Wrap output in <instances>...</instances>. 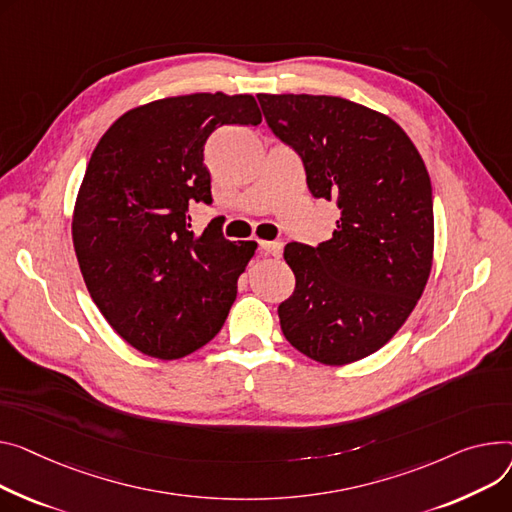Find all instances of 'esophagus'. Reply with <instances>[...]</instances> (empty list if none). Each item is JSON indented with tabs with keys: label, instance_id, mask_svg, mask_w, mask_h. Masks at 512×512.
Returning a JSON list of instances; mask_svg holds the SVG:
<instances>
[{
	"label": "esophagus",
	"instance_id": "1",
	"mask_svg": "<svg viewBox=\"0 0 512 512\" xmlns=\"http://www.w3.org/2000/svg\"><path fill=\"white\" fill-rule=\"evenodd\" d=\"M259 247H261L263 253L274 255V257H280L282 251H284V243L282 241H261Z\"/></svg>",
	"mask_w": 512,
	"mask_h": 512
}]
</instances>
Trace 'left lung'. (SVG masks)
<instances>
[{
  "instance_id": "1",
  "label": "left lung",
  "mask_w": 512,
  "mask_h": 512,
  "mask_svg": "<svg viewBox=\"0 0 512 512\" xmlns=\"http://www.w3.org/2000/svg\"><path fill=\"white\" fill-rule=\"evenodd\" d=\"M267 127L292 148L317 199L333 201V238L288 243L296 288L278 306L288 342L339 366L381 350L420 300L432 267L426 164L389 117L339 96L257 94Z\"/></svg>"
}]
</instances>
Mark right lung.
I'll list each match as a JSON object with an SVG mask.
<instances>
[{
    "instance_id": "right-lung-1",
    "label": "right lung",
    "mask_w": 512,
    "mask_h": 512,
    "mask_svg": "<svg viewBox=\"0 0 512 512\" xmlns=\"http://www.w3.org/2000/svg\"><path fill=\"white\" fill-rule=\"evenodd\" d=\"M251 94H187L127 111L96 144L76 199L72 236L86 288L129 346L183 358L222 329L257 243H232L214 218L203 146L222 125H259Z\"/></svg>"
}]
</instances>
